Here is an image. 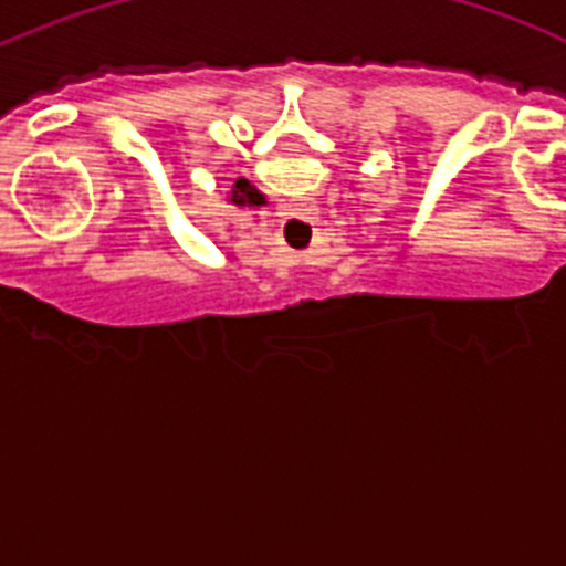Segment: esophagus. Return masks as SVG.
Listing matches in <instances>:
<instances>
[{
	"mask_svg": "<svg viewBox=\"0 0 566 566\" xmlns=\"http://www.w3.org/2000/svg\"><path fill=\"white\" fill-rule=\"evenodd\" d=\"M308 227H312V223H308V221H303V223H297V229H300V232H308Z\"/></svg>",
	"mask_w": 566,
	"mask_h": 566,
	"instance_id": "obj_1",
	"label": "esophagus"
}]
</instances>
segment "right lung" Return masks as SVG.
Masks as SVG:
<instances>
[{
	"label": "right lung",
	"mask_w": 566,
	"mask_h": 566,
	"mask_svg": "<svg viewBox=\"0 0 566 566\" xmlns=\"http://www.w3.org/2000/svg\"><path fill=\"white\" fill-rule=\"evenodd\" d=\"M227 201L232 203V207H247V209H260V207H266V195L258 192V189L252 187V184H234L232 189L227 192Z\"/></svg>",
	"instance_id": "1"
}]
</instances>
